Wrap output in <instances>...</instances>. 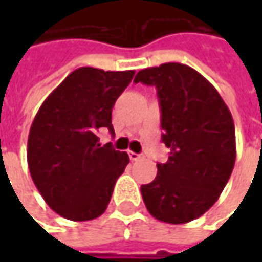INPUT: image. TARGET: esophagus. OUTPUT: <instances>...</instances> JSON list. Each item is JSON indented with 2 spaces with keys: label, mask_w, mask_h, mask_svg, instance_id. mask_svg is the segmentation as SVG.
<instances>
[{
  "label": "esophagus",
  "mask_w": 262,
  "mask_h": 262,
  "mask_svg": "<svg viewBox=\"0 0 262 262\" xmlns=\"http://www.w3.org/2000/svg\"><path fill=\"white\" fill-rule=\"evenodd\" d=\"M128 156H129V160H131V162H137V160L144 159L143 155H138V153H134V151H128Z\"/></svg>",
  "instance_id": "esophagus-1"
}]
</instances>
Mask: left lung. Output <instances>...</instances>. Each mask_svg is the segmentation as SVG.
Returning a JSON list of instances; mask_svg holds the SVG:
<instances>
[{
  "mask_svg": "<svg viewBox=\"0 0 262 262\" xmlns=\"http://www.w3.org/2000/svg\"><path fill=\"white\" fill-rule=\"evenodd\" d=\"M134 81L156 87L162 141L170 148L155 181L141 185L144 204L165 223L195 220L216 203L235 166L232 114L207 78L179 62L144 68Z\"/></svg>",
  "mask_w": 262,
  "mask_h": 262,
  "instance_id": "obj_1",
  "label": "left lung"
}]
</instances>
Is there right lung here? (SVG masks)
<instances>
[{"instance_id": "obj_1", "label": "right lung", "mask_w": 262, "mask_h": 262, "mask_svg": "<svg viewBox=\"0 0 262 262\" xmlns=\"http://www.w3.org/2000/svg\"><path fill=\"white\" fill-rule=\"evenodd\" d=\"M129 71L74 70L46 97L30 126L27 163L46 204L74 222L105 213L129 157L97 133L112 126V107L134 77Z\"/></svg>"}]
</instances>
